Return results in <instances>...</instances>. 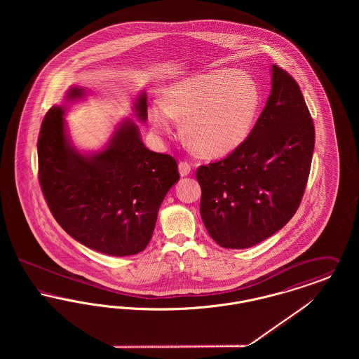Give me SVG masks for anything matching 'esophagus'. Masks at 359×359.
<instances>
[{
  "mask_svg": "<svg viewBox=\"0 0 359 359\" xmlns=\"http://www.w3.org/2000/svg\"><path fill=\"white\" fill-rule=\"evenodd\" d=\"M192 171V165L188 161H180L179 163V173L182 176H187Z\"/></svg>",
  "mask_w": 359,
  "mask_h": 359,
  "instance_id": "obj_1",
  "label": "esophagus"
}]
</instances>
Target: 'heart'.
<instances>
[{
	"label": "heart",
	"mask_w": 359,
	"mask_h": 359,
	"mask_svg": "<svg viewBox=\"0 0 359 359\" xmlns=\"http://www.w3.org/2000/svg\"><path fill=\"white\" fill-rule=\"evenodd\" d=\"M261 107L256 78L242 69H214L165 86L160 103L148 109L154 132L167 135L173 118L199 154L218 157L249 137Z\"/></svg>",
	"instance_id": "b5f03b06"
}]
</instances>
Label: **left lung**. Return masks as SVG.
<instances>
[{
  "label": "left lung",
  "mask_w": 359,
  "mask_h": 359,
  "mask_svg": "<svg viewBox=\"0 0 359 359\" xmlns=\"http://www.w3.org/2000/svg\"><path fill=\"white\" fill-rule=\"evenodd\" d=\"M271 95L249 137L226 158L196 171L201 217L226 249H246L283 229L302 202L315 128L296 81L273 65Z\"/></svg>",
  "instance_id": "obj_1"
}]
</instances>
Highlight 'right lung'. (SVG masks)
I'll return each instance as SVG.
<instances>
[{
  "instance_id": "obj_1",
  "label": "right lung",
  "mask_w": 359,
  "mask_h": 359,
  "mask_svg": "<svg viewBox=\"0 0 359 359\" xmlns=\"http://www.w3.org/2000/svg\"><path fill=\"white\" fill-rule=\"evenodd\" d=\"M87 90L69 87L65 103L46 114L37 141L39 179L52 215L79 243L107 256L142 252L154 234L158 208L179 180L176 160L149 151L130 118L121 121L100 151L82 152L71 141L65 116ZM147 94L133 116L148 120Z\"/></svg>"
}]
</instances>
